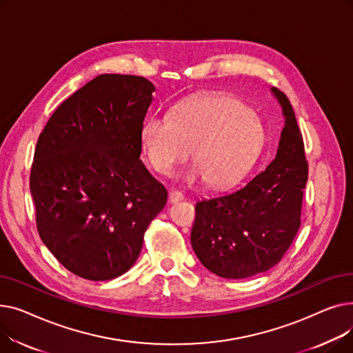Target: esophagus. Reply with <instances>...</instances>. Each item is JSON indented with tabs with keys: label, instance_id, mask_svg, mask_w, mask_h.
I'll return each instance as SVG.
<instances>
[{
	"label": "esophagus",
	"instance_id": "esophagus-1",
	"mask_svg": "<svg viewBox=\"0 0 353 353\" xmlns=\"http://www.w3.org/2000/svg\"><path fill=\"white\" fill-rule=\"evenodd\" d=\"M183 200V194L180 193V192H177V190H173V192H170V194H169V201L172 203H179V201H181Z\"/></svg>",
	"mask_w": 353,
	"mask_h": 353
}]
</instances>
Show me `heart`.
I'll return each instance as SVG.
<instances>
[{
  "label": "heart",
  "mask_w": 353,
  "mask_h": 353,
  "mask_svg": "<svg viewBox=\"0 0 353 353\" xmlns=\"http://www.w3.org/2000/svg\"><path fill=\"white\" fill-rule=\"evenodd\" d=\"M266 139L262 121L239 99L209 96L184 101L172 114H154L141 127V144L153 169L164 176L197 163L188 180L205 179L210 188H229L261 154Z\"/></svg>",
  "instance_id": "b5f03b06"
}]
</instances>
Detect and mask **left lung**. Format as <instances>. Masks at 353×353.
<instances>
[{"label": "left lung", "mask_w": 353, "mask_h": 353, "mask_svg": "<svg viewBox=\"0 0 353 353\" xmlns=\"http://www.w3.org/2000/svg\"><path fill=\"white\" fill-rule=\"evenodd\" d=\"M285 125L274 159L234 190L197 201L192 246L199 261L226 279H246L281 262L301 226L307 163L290 101L270 88Z\"/></svg>", "instance_id": "8db88e82"}]
</instances>
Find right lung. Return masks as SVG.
I'll return each instance as SVG.
<instances>
[{"label": "right lung", "instance_id": "obj_1", "mask_svg": "<svg viewBox=\"0 0 353 353\" xmlns=\"http://www.w3.org/2000/svg\"><path fill=\"white\" fill-rule=\"evenodd\" d=\"M154 85L101 74L68 97L39 137L30 174L37 229L70 272L111 281L132 268L167 190L140 160Z\"/></svg>", "mask_w": 353, "mask_h": 353}]
</instances>
